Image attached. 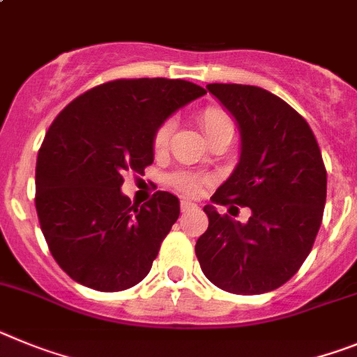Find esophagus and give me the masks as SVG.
Returning a JSON list of instances; mask_svg holds the SVG:
<instances>
[{
    "mask_svg": "<svg viewBox=\"0 0 357 357\" xmlns=\"http://www.w3.org/2000/svg\"><path fill=\"white\" fill-rule=\"evenodd\" d=\"M192 208H196V204L192 203V201H187V199L181 201V212H188V210Z\"/></svg>",
    "mask_w": 357,
    "mask_h": 357,
    "instance_id": "34e87169",
    "label": "esophagus"
}]
</instances>
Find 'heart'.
Returning a JSON list of instances; mask_svg holds the SVG:
<instances>
[{"instance_id": "1", "label": "heart", "mask_w": 357, "mask_h": 357, "mask_svg": "<svg viewBox=\"0 0 357 357\" xmlns=\"http://www.w3.org/2000/svg\"><path fill=\"white\" fill-rule=\"evenodd\" d=\"M199 122H201V127H203L206 140L212 138V136H215L217 132L234 129V127H231L230 119H228V114H226L222 109H219V107H206V109L201 111ZM172 132H174V120H167V122L161 123V126L158 127L156 135H154V142H153L154 149H156V151H163V149L169 145ZM172 183H174L179 190L185 192V194H190V196L197 194L201 188L199 179L194 178V176L190 174L174 176Z\"/></svg>"}]
</instances>
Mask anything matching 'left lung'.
I'll use <instances>...</instances> for the list:
<instances>
[{"label":"left lung","instance_id":"8db88e82","mask_svg":"<svg viewBox=\"0 0 357 357\" xmlns=\"http://www.w3.org/2000/svg\"><path fill=\"white\" fill-rule=\"evenodd\" d=\"M206 89L241 132L238 163L212 201L248 206L252 215L241 222L206 204L208 230L197 238V260L219 289L268 293L298 271L320 230L327 197L320 147L309 123L277 95L244 84Z\"/></svg>","mask_w":357,"mask_h":357}]
</instances>
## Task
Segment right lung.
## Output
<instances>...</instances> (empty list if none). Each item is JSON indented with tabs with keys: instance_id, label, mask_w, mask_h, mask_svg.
I'll return each instance as SVG.
<instances>
[{
	"instance_id": "right-lung-1",
	"label": "right lung",
	"mask_w": 357,
	"mask_h": 357,
	"mask_svg": "<svg viewBox=\"0 0 357 357\" xmlns=\"http://www.w3.org/2000/svg\"><path fill=\"white\" fill-rule=\"evenodd\" d=\"M204 89L187 80L120 79L68 104L45 136L36 167V208L50 252L71 278L123 291L147 277L179 199L156 192L142 206L123 196V172L154 161L158 127Z\"/></svg>"
}]
</instances>
